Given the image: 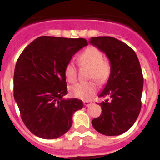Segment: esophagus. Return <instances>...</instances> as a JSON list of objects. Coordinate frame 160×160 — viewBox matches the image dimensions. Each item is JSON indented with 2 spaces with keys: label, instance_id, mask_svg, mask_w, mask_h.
Listing matches in <instances>:
<instances>
[{
  "label": "esophagus",
  "instance_id": "esophagus-1",
  "mask_svg": "<svg viewBox=\"0 0 160 160\" xmlns=\"http://www.w3.org/2000/svg\"><path fill=\"white\" fill-rule=\"evenodd\" d=\"M91 102H90V101H83V104H84V106H85V107H88V106H90V105H91Z\"/></svg>",
  "mask_w": 160,
  "mask_h": 160
}]
</instances>
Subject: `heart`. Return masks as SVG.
Masks as SVG:
<instances>
[{"label":"heart","mask_w":160,"mask_h":160,"mask_svg":"<svg viewBox=\"0 0 160 160\" xmlns=\"http://www.w3.org/2000/svg\"><path fill=\"white\" fill-rule=\"evenodd\" d=\"M79 66L90 67L89 78H95L98 82L104 83L108 81L111 73V65L103 60V53L95 47H89L79 55L78 58ZM65 76L67 81L74 82L77 80L78 69L73 61H69L65 67ZM97 84L95 82H78L69 88L71 95L78 99H89L96 93Z\"/></svg>","instance_id":"b5f03b06"}]
</instances>
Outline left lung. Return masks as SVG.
<instances>
[{
  "instance_id": "obj_1",
  "label": "left lung",
  "mask_w": 160,
  "mask_h": 160,
  "mask_svg": "<svg viewBox=\"0 0 160 160\" xmlns=\"http://www.w3.org/2000/svg\"><path fill=\"white\" fill-rule=\"evenodd\" d=\"M89 43L103 52L111 65V73L99 97H108L99 103L102 113L92 120L96 131L117 136L130 129L142 107L143 76L138 58L133 49L110 36L92 37Z\"/></svg>"
}]
</instances>
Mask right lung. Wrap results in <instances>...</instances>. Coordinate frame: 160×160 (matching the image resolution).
Instances as JSON below:
<instances>
[{
	"instance_id": "obj_1",
	"label": "right lung",
	"mask_w": 160,
	"mask_h": 160,
	"mask_svg": "<svg viewBox=\"0 0 160 160\" xmlns=\"http://www.w3.org/2000/svg\"><path fill=\"white\" fill-rule=\"evenodd\" d=\"M88 43L85 39L40 36L19 56L13 75V96L22 120L37 137L54 139L69 131L72 117L83 107L78 99H65V67Z\"/></svg>"
}]
</instances>
